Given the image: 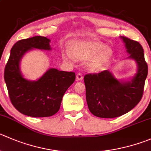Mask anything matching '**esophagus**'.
I'll use <instances>...</instances> for the list:
<instances>
[{
    "mask_svg": "<svg viewBox=\"0 0 151 151\" xmlns=\"http://www.w3.org/2000/svg\"><path fill=\"white\" fill-rule=\"evenodd\" d=\"M83 79V74H81V73H78V74H77V76H76V80H77V81H80V80H82Z\"/></svg>",
    "mask_w": 151,
    "mask_h": 151,
    "instance_id": "obj_1",
    "label": "esophagus"
}]
</instances>
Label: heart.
<instances>
[{"label": "heart", "instance_id": "heart-1", "mask_svg": "<svg viewBox=\"0 0 151 151\" xmlns=\"http://www.w3.org/2000/svg\"><path fill=\"white\" fill-rule=\"evenodd\" d=\"M111 56V50L104 48L102 43L94 40L75 42L71 46V54L66 52L64 58L71 60L74 57L79 60H88L86 67L92 72L99 71L105 66Z\"/></svg>", "mask_w": 151, "mask_h": 151}]
</instances>
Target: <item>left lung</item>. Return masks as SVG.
Returning <instances> with one entry per match:
<instances>
[{"label":"left lung","mask_w":151,"mask_h":151,"mask_svg":"<svg viewBox=\"0 0 151 151\" xmlns=\"http://www.w3.org/2000/svg\"><path fill=\"white\" fill-rule=\"evenodd\" d=\"M128 58L137 64V72L131 81H119L108 70L84 77L88 107L92 114L100 118H114L132 110L141 100L148 67L144 50L139 42L121 37Z\"/></svg>","instance_id":"8db88e82"}]
</instances>
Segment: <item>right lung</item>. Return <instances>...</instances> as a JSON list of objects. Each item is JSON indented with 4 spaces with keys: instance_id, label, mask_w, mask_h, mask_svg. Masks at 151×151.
<instances>
[{
    "instance_id": "obj_1",
    "label": "right lung",
    "mask_w": 151,
    "mask_h": 151,
    "mask_svg": "<svg viewBox=\"0 0 151 151\" xmlns=\"http://www.w3.org/2000/svg\"><path fill=\"white\" fill-rule=\"evenodd\" d=\"M50 40L35 36L14 43L4 69V80L13 106L23 114L46 117L60 109L63 96L75 80V73L48 70L39 80L30 81L22 75L20 62L23 55L33 49L51 50Z\"/></svg>"
}]
</instances>
